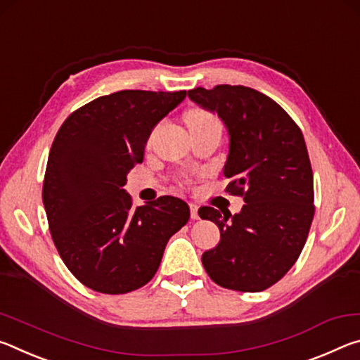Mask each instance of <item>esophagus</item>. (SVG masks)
<instances>
[{"label": "esophagus", "instance_id": "1", "mask_svg": "<svg viewBox=\"0 0 360 360\" xmlns=\"http://www.w3.org/2000/svg\"><path fill=\"white\" fill-rule=\"evenodd\" d=\"M190 210H191V219L198 220L199 214H198V205L196 204H190Z\"/></svg>", "mask_w": 360, "mask_h": 360}]
</instances>
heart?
Returning a JSON list of instances; mask_svg holds the SVG:
<instances>
[{"mask_svg": "<svg viewBox=\"0 0 360 360\" xmlns=\"http://www.w3.org/2000/svg\"><path fill=\"white\" fill-rule=\"evenodd\" d=\"M185 121L188 127H194V126H202V124H209V122H219V120L210 113L207 110L202 108H191L185 113Z\"/></svg>", "mask_w": 360, "mask_h": 360, "instance_id": "b5f03b06", "label": "heart"}]
</instances>
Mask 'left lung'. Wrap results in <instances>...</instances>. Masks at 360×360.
I'll return each instance as SVG.
<instances>
[{
    "instance_id": "1",
    "label": "left lung",
    "mask_w": 360,
    "mask_h": 360,
    "mask_svg": "<svg viewBox=\"0 0 360 360\" xmlns=\"http://www.w3.org/2000/svg\"><path fill=\"white\" fill-rule=\"evenodd\" d=\"M188 97L226 124V191L245 202L234 215L210 205L198 210L220 229L202 264L215 284L262 292L295 264L313 223V169L302 129L273 98L245 86L194 87Z\"/></svg>"
}]
</instances>
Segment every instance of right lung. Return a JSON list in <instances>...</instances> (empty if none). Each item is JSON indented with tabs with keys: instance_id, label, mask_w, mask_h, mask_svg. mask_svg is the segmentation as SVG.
I'll list each match as a JSON object with an SVG mask.
<instances>
[{
	"instance_id": "1",
	"label": "right lung",
	"mask_w": 360,
	"mask_h": 360,
	"mask_svg": "<svg viewBox=\"0 0 360 360\" xmlns=\"http://www.w3.org/2000/svg\"><path fill=\"white\" fill-rule=\"evenodd\" d=\"M186 91H120L75 110L52 141L43 202L58 255L76 279L121 295L153 279L164 249L190 219L188 204L161 196L134 207L124 185L146 139Z\"/></svg>"
}]
</instances>
